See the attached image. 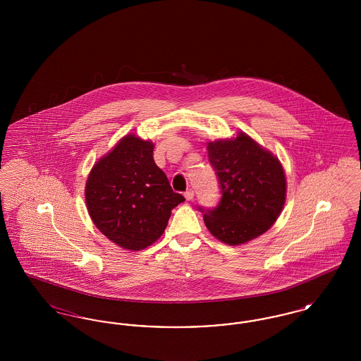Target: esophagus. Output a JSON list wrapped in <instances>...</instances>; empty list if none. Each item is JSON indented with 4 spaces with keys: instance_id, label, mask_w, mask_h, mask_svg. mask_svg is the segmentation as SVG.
Here are the masks:
<instances>
[{
    "instance_id": "esophagus-1",
    "label": "esophagus",
    "mask_w": 361,
    "mask_h": 361,
    "mask_svg": "<svg viewBox=\"0 0 361 361\" xmlns=\"http://www.w3.org/2000/svg\"><path fill=\"white\" fill-rule=\"evenodd\" d=\"M184 196H185V199H187V200H192V199H193V196H195L193 189H188V190H185V192H184Z\"/></svg>"
}]
</instances>
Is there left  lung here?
Segmentation results:
<instances>
[{"mask_svg": "<svg viewBox=\"0 0 361 361\" xmlns=\"http://www.w3.org/2000/svg\"><path fill=\"white\" fill-rule=\"evenodd\" d=\"M207 150L222 193L215 208L199 207L207 228L231 246L257 238L272 227L286 203L280 161L245 133L209 142Z\"/></svg>", "mask_w": 361, "mask_h": 361, "instance_id": "1", "label": "left lung"}]
</instances>
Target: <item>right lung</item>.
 Wrapping results in <instances>:
<instances>
[{"mask_svg": "<svg viewBox=\"0 0 361 361\" xmlns=\"http://www.w3.org/2000/svg\"><path fill=\"white\" fill-rule=\"evenodd\" d=\"M153 150L150 140L133 134L121 137L86 180V207L93 224L123 249L142 250L154 243L173 208L185 200L155 165Z\"/></svg>", "mask_w": 361, "mask_h": 361, "instance_id": "obj_1", "label": "right lung"}]
</instances>
